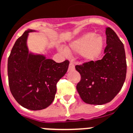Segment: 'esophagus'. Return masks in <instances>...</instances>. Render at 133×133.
<instances>
[{
	"instance_id": "1",
	"label": "esophagus",
	"mask_w": 133,
	"mask_h": 133,
	"mask_svg": "<svg viewBox=\"0 0 133 133\" xmlns=\"http://www.w3.org/2000/svg\"><path fill=\"white\" fill-rule=\"evenodd\" d=\"M75 69V65L73 62H70L69 66V71H71V70H73Z\"/></svg>"
}]
</instances>
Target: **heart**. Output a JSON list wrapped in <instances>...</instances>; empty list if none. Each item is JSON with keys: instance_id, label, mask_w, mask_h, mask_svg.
<instances>
[{"instance_id": "obj_1", "label": "heart", "mask_w": 133, "mask_h": 133, "mask_svg": "<svg viewBox=\"0 0 133 133\" xmlns=\"http://www.w3.org/2000/svg\"><path fill=\"white\" fill-rule=\"evenodd\" d=\"M104 48L103 38L93 32H87L69 44L67 49L59 48V51L66 55L69 52H81V56L86 62L96 61L101 55Z\"/></svg>"}]
</instances>
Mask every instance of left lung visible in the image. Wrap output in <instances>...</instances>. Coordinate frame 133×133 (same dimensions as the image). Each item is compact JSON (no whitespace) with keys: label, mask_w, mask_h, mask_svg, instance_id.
<instances>
[{"label":"left lung","mask_w":133,"mask_h":133,"mask_svg":"<svg viewBox=\"0 0 133 133\" xmlns=\"http://www.w3.org/2000/svg\"><path fill=\"white\" fill-rule=\"evenodd\" d=\"M105 55L101 60L76 65L81 76L76 89L83 101L91 105L110 102L121 90L126 76L123 43L110 28H105Z\"/></svg>","instance_id":"1"}]
</instances>
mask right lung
<instances>
[{"label": "right lung", "mask_w": 133, "mask_h": 133, "mask_svg": "<svg viewBox=\"0 0 133 133\" xmlns=\"http://www.w3.org/2000/svg\"><path fill=\"white\" fill-rule=\"evenodd\" d=\"M28 29L16 40L8 62L9 86L18 104L30 110H40L52 103L56 84L68 70L69 62L57 63L46 55L29 50Z\"/></svg>", "instance_id": "1"}]
</instances>
